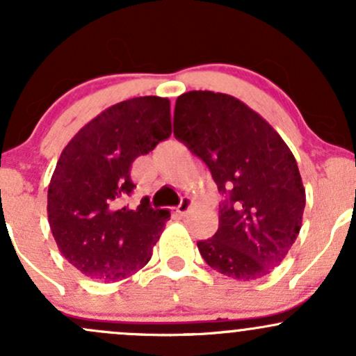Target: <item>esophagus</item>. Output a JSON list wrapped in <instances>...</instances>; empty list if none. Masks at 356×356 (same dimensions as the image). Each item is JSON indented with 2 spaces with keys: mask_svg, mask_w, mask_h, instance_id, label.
<instances>
[{
  "mask_svg": "<svg viewBox=\"0 0 356 356\" xmlns=\"http://www.w3.org/2000/svg\"><path fill=\"white\" fill-rule=\"evenodd\" d=\"M192 204H194V201H192L191 197H182V201H181V204H179V207H177V214L186 216L187 212L191 211Z\"/></svg>",
  "mask_w": 356,
  "mask_h": 356,
  "instance_id": "obj_1",
  "label": "esophagus"
}]
</instances>
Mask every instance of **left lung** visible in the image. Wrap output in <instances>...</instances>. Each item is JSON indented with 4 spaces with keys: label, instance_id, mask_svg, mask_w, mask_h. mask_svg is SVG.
<instances>
[{
    "label": "left lung",
    "instance_id": "obj_1",
    "mask_svg": "<svg viewBox=\"0 0 356 356\" xmlns=\"http://www.w3.org/2000/svg\"><path fill=\"white\" fill-rule=\"evenodd\" d=\"M174 137L206 162L226 195L218 232L197 243L204 261L232 280L269 275L303 222L306 192L289 147L244 102L209 90L177 97Z\"/></svg>",
    "mask_w": 356,
    "mask_h": 356
}]
</instances>
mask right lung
I'll return each mask as SVG.
<instances>
[{"instance_id": "right-lung-1", "label": "right lung", "mask_w": 356, "mask_h": 356, "mask_svg": "<svg viewBox=\"0 0 356 356\" xmlns=\"http://www.w3.org/2000/svg\"><path fill=\"white\" fill-rule=\"evenodd\" d=\"M172 134L170 100L137 97L112 105L65 145L48 186V222L65 259L90 280L113 283L149 263L170 212L127 201L130 165Z\"/></svg>"}]
</instances>
